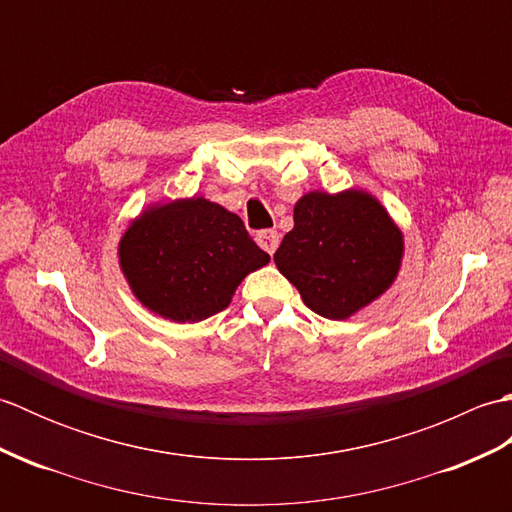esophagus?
Returning a JSON list of instances; mask_svg holds the SVG:
<instances>
[{
  "label": "esophagus",
  "mask_w": 512,
  "mask_h": 512,
  "mask_svg": "<svg viewBox=\"0 0 512 512\" xmlns=\"http://www.w3.org/2000/svg\"><path fill=\"white\" fill-rule=\"evenodd\" d=\"M255 239H257V244L262 246L268 255H275V250L279 246V233L277 231H273V228H266V231H259L255 235Z\"/></svg>",
  "instance_id": "34e87169"
}]
</instances>
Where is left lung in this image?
Listing matches in <instances>:
<instances>
[{
	"label": "left lung",
	"instance_id": "8db88e82",
	"mask_svg": "<svg viewBox=\"0 0 512 512\" xmlns=\"http://www.w3.org/2000/svg\"><path fill=\"white\" fill-rule=\"evenodd\" d=\"M402 250V231L372 193L310 191L275 264L312 312L343 321L394 284Z\"/></svg>",
	"mask_w": 512,
	"mask_h": 512
}]
</instances>
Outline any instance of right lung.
Here are the masks:
<instances>
[{"instance_id":"add662e5","label":"right lung","mask_w":512,"mask_h":512,"mask_svg":"<svg viewBox=\"0 0 512 512\" xmlns=\"http://www.w3.org/2000/svg\"><path fill=\"white\" fill-rule=\"evenodd\" d=\"M268 262L242 217L195 195L147 206L118 242V264L134 297L176 323L222 312L242 279Z\"/></svg>"}]
</instances>
